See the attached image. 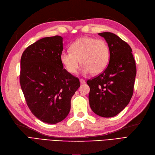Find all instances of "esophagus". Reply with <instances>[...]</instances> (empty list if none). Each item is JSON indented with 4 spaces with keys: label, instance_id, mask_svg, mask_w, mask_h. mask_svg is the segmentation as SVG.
Wrapping results in <instances>:
<instances>
[{
    "label": "esophagus",
    "instance_id": "esophagus-1",
    "mask_svg": "<svg viewBox=\"0 0 155 155\" xmlns=\"http://www.w3.org/2000/svg\"><path fill=\"white\" fill-rule=\"evenodd\" d=\"M80 83L81 84V85H83V84H85V81L84 80V79H80Z\"/></svg>",
    "mask_w": 155,
    "mask_h": 155
}]
</instances>
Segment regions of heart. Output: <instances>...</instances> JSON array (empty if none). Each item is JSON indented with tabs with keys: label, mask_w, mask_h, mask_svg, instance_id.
I'll return each instance as SVG.
<instances>
[{
	"label": "heart",
	"mask_w": 155,
	"mask_h": 155,
	"mask_svg": "<svg viewBox=\"0 0 155 155\" xmlns=\"http://www.w3.org/2000/svg\"><path fill=\"white\" fill-rule=\"evenodd\" d=\"M70 51H63L60 60L70 74L78 71L79 64H83V74L101 73L106 68L110 58L109 46L105 41L90 37H81L70 46Z\"/></svg>",
	"instance_id": "b5f03b06"
}]
</instances>
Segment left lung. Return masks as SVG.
<instances>
[{
	"label": "left lung",
	"instance_id": "1",
	"mask_svg": "<svg viewBox=\"0 0 155 155\" xmlns=\"http://www.w3.org/2000/svg\"><path fill=\"white\" fill-rule=\"evenodd\" d=\"M104 37L110 51L107 68L99 76L89 79L88 99L97 115L110 118L122 111L133 94L137 68L130 46L110 32L98 34Z\"/></svg>",
	"mask_w": 155,
	"mask_h": 155
}]
</instances>
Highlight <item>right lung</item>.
I'll use <instances>...</instances> for the list:
<instances>
[{"label": "right lung", "instance_id": "obj_1", "mask_svg": "<svg viewBox=\"0 0 155 155\" xmlns=\"http://www.w3.org/2000/svg\"><path fill=\"white\" fill-rule=\"evenodd\" d=\"M63 50L62 37H45L28 46L21 59L20 84L27 105L49 124L68 116L71 98L80 87L79 79L63 68Z\"/></svg>", "mask_w": 155, "mask_h": 155}]
</instances>
